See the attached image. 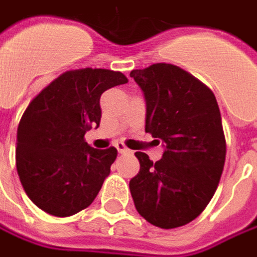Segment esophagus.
<instances>
[{
  "label": "esophagus",
  "instance_id": "34e87169",
  "mask_svg": "<svg viewBox=\"0 0 257 257\" xmlns=\"http://www.w3.org/2000/svg\"><path fill=\"white\" fill-rule=\"evenodd\" d=\"M116 149H118V152L122 154V155H123V154H131V151H129L128 148L123 145V144H116Z\"/></svg>",
  "mask_w": 257,
  "mask_h": 257
}]
</instances>
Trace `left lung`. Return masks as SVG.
I'll use <instances>...</instances> for the list:
<instances>
[{
    "instance_id": "8db88e82",
    "label": "left lung",
    "mask_w": 257,
    "mask_h": 257,
    "mask_svg": "<svg viewBox=\"0 0 257 257\" xmlns=\"http://www.w3.org/2000/svg\"><path fill=\"white\" fill-rule=\"evenodd\" d=\"M131 78L144 93L145 131L162 142L155 164L137 152L141 169L129 182L139 215L173 229L199 216L215 195L226 156L216 98L206 85L179 67L154 64Z\"/></svg>"
}]
</instances>
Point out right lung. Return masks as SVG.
Here are the masks:
<instances>
[{
	"label": "right lung",
	"mask_w": 257,
	"mask_h": 257,
	"mask_svg": "<svg viewBox=\"0 0 257 257\" xmlns=\"http://www.w3.org/2000/svg\"><path fill=\"white\" fill-rule=\"evenodd\" d=\"M126 82L109 69L68 71L25 109L17 131V171L28 198L44 212L71 216L96 198L118 151L95 149L84 135L99 126L102 93Z\"/></svg>",
	"instance_id": "right-lung-1"
}]
</instances>
